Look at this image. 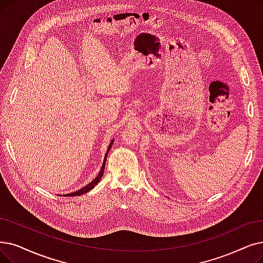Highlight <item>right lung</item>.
<instances>
[{
    "label": "right lung",
    "mask_w": 263,
    "mask_h": 263,
    "mask_svg": "<svg viewBox=\"0 0 263 263\" xmlns=\"http://www.w3.org/2000/svg\"><path fill=\"white\" fill-rule=\"evenodd\" d=\"M113 141H114V139L110 142V144H109V146H108V150H107V152H106V155H104V159H103V163H102V166H101V170H100L99 174L97 175V177L95 178V179H93L92 181H90V182H89L88 184H86L85 186H83V187L81 189V190H77L76 192H71V193H68V194H64V196H79V195H82V194H85V193H87L88 191H90L93 186L98 184V182L100 181V179L102 178V175H103V172H104V167H106V161H107V157H108V153H109V151H110V149H111V146H112V144H113ZM60 196H61V195H60Z\"/></svg>",
    "instance_id": "right-lung-1"
}]
</instances>
